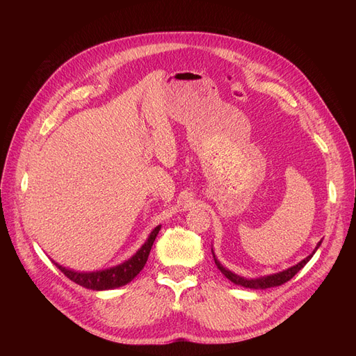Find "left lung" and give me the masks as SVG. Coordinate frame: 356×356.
I'll return each instance as SVG.
<instances>
[{
    "label": "left lung",
    "mask_w": 356,
    "mask_h": 356,
    "mask_svg": "<svg viewBox=\"0 0 356 356\" xmlns=\"http://www.w3.org/2000/svg\"><path fill=\"white\" fill-rule=\"evenodd\" d=\"M319 245H321V242L318 243V246H319ZM318 246H316V250H318ZM316 250H315V251H316ZM315 251H314V252H315ZM312 255H314V254H310L309 257H306L305 260L300 261L298 264H296V266H293V267H289L288 270H284V272L276 273V275L266 276V277H260V279H243V277H241V276H238V275H234V273L229 272L227 268H224V267L220 264V261H217V258H215V255H213V260H215V264H217V267L221 270V273H222L225 277H227L229 281H232L233 284L245 286V288L264 289V288L279 286V285H282V284L288 282L289 279H293V276H296V273H297L298 270H301V268H303V267L306 266V263L310 260Z\"/></svg>",
    "instance_id": "left-lung-1"
}]
</instances>
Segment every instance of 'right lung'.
Here are the masks:
<instances>
[{
	"label": "right lung",
	"instance_id": "1",
	"mask_svg": "<svg viewBox=\"0 0 356 356\" xmlns=\"http://www.w3.org/2000/svg\"><path fill=\"white\" fill-rule=\"evenodd\" d=\"M159 230H160V225H157V227L152 232L148 241L141 246V250H139L131 258V260L124 261L120 266L106 268V270L90 272V273H79V272L70 270V268L62 267L59 264H56V266L63 275H65L68 279H71L72 282L79 284L84 288L101 291V289H113V288L123 286V285L131 282L132 279L144 268Z\"/></svg>",
	"mask_w": 356,
	"mask_h": 356
}]
</instances>
